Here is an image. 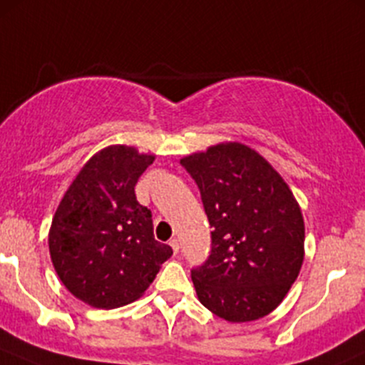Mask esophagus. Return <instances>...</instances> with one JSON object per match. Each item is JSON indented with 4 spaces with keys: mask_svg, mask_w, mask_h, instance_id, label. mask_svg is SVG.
<instances>
[{
    "mask_svg": "<svg viewBox=\"0 0 365 365\" xmlns=\"http://www.w3.org/2000/svg\"><path fill=\"white\" fill-rule=\"evenodd\" d=\"M169 245H171L173 254H178V252H180V242L176 240V238H173V240L169 242Z\"/></svg>",
    "mask_w": 365,
    "mask_h": 365,
    "instance_id": "34e87169",
    "label": "esophagus"
}]
</instances>
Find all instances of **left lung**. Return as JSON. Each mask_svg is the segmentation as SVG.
Wrapping results in <instances>:
<instances>
[{
  "mask_svg": "<svg viewBox=\"0 0 365 365\" xmlns=\"http://www.w3.org/2000/svg\"><path fill=\"white\" fill-rule=\"evenodd\" d=\"M212 231V252L192 270L197 298L230 323L270 314L284 300L304 263L300 205L263 155L222 141L185 155Z\"/></svg>",
  "mask_w": 365,
  "mask_h": 365,
  "instance_id": "1",
  "label": "left lung"
}]
</instances>
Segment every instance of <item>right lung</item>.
I'll list each match as a JSON object with an SVG mask.
<instances>
[{"label": "right lung", "instance_id": "right-lung-1", "mask_svg": "<svg viewBox=\"0 0 365 365\" xmlns=\"http://www.w3.org/2000/svg\"><path fill=\"white\" fill-rule=\"evenodd\" d=\"M155 160L135 146L98 150L65 190L49 227L53 267L84 304L116 309L145 295L173 249L153 238L152 212L135 200Z\"/></svg>", "mask_w": 365, "mask_h": 365}]
</instances>
